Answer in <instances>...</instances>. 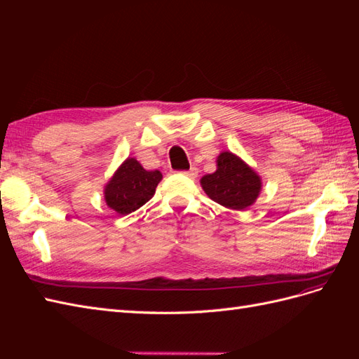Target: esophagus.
<instances>
[{"mask_svg": "<svg viewBox=\"0 0 359 359\" xmlns=\"http://www.w3.org/2000/svg\"><path fill=\"white\" fill-rule=\"evenodd\" d=\"M184 175H187V177H190V178H196L198 177V169L196 168H191V169H189V170H186V172H182Z\"/></svg>", "mask_w": 359, "mask_h": 359, "instance_id": "obj_1", "label": "esophagus"}]
</instances>
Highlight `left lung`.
I'll list each match as a JSON object with an SVG mask.
<instances>
[{"instance_id": "8db88e82", "label": "left lung", "mask_w": 359, "mask_h": 359, "mask_svg": "<svg viewBox=\"0 0 359 359\" xmlns=\"http://www.w3.org/2000/svg\"><path fill=\"white\" fill-rule=\"evenodd\" d=\"M201 186L214 202L241 211L256 202L262 181L245 161L223 151L217 157V170L202 177Z\"/></svg>"}]
</instances>
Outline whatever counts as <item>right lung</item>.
I'll return each mask as SVG.
<instances>
[{"label": "right lung", "instance_id": "add662e5", "mask_svg": "<svg viewBox=\"0 0 359 359\" xmlns=\"http://www.w3.org/2000/svg\"><path fill=\"white\" fill-rule=\"evenodd\" d=\"M161 178L160 170H145L136 158H127L106 184L104 201L118 214H130L154 196Z\"/></svg>", "mask_w": 359, "mask_h": 359}]
</instances>
